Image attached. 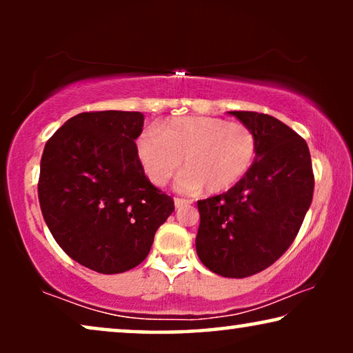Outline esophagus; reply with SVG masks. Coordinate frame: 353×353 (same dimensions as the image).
Instances as JSON below:
<instances>
[{
  "label": "esophagus",
  "instance_id": "esophagus-1",
  "mask_svg": "<svg viewBox=\"0 0 353 353\" xmlns=\"http://www.w3.org/2000/svg\"><path fill=\"white\" fill-rule=\"evenodd\" d=\"M173 202H175V207H176V209H181V207H186V205H190V204H191V201H188V199H181V197H175V199H173Z\"/></svg>",
  "mask_w": 353,
  "mask_h": 353
}]
</instances>
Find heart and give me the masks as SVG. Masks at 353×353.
Listing matches in <instances>:
<instances>
[{
  "label": "heart",
  "mask_w": 353,
  "mask_h": 353,
  "mask_svg": "<svg viewBox=\"0 0 353 353\" xmlns=\"http://www.w3.org/2000/svg\"><path fill=\"white\" fill-rule=\"evenodd\" d=\"M257 148V137L248 125L207 115L163 120L157 128L143 130L134 143L152 185L165 186L185 163L176 181L183 192L204 186L209 192L231 190L252 168Z\"/></svg>",
  "instance_id": "b5f03b06"
}]
</instances>
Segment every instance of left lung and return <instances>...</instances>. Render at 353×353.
<instances>
[{
    "instance_id": "obj_1",
    "label": "left lung",
    "mask_w": 353,
    "mask_h": 353,
    "mask_svg": "<svg viewBox=\"0 0 353 353\" xmlns=\"http://www.w3.org/2000/svg\"><path fill=\"white\" fill-rule=\"evenodd\" d=\"M257 137L248 175L223 194L197 201L196 250L210 272L248 278L289 249L312 204L315 178L305 139L267 114L230 112Z\"/></svg>"
}]
</instances>
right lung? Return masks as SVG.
Here are the masks:
<instances>
[{
    "label": "right lung",
    "mask_w": 353,
    "mask_h": 353,
    "mask_svg": "<svg viewBox=\"0 0 353 353\" xmlns=\"http://www.w3.org/2000/svg\"><path fill=\"white\" fill-rule=\"evenodd\" d=\"M143 123L141 112H81L43 151V219L70 259L98 273H123L141 263L159 226L175 210L137 157Z\"/></svg>",
    "instance_id": "obj_1"
}]
</instances>
